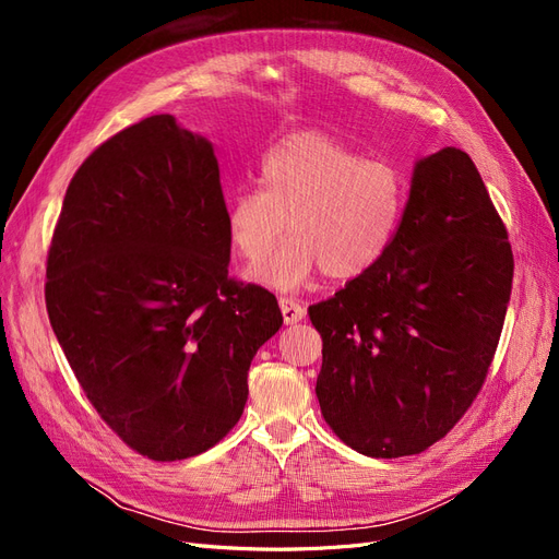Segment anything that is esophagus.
<instances>
[{
    "instance_id": "obj_1",
    "label": "esophagus",
    "mask_w": 559,
    "mask_h": 559,
    "mask_svg": "<svg viewBox=\"0 0 559 559\" xmlns=\"http://www.w3.org/2000/svg\"><path fill=\"white\" fill-rule=\"evenodd\" d=\"M280 310H282V317H284V324H296V321L306 317V308H302L298 300H294L289 296L280 298Z\"/></svg>"
}]
</instances>
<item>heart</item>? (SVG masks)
I'll return each mask as SVG.
<instances>
[{
	"label": "heart",
	"instance_id": "heart-1",
	"mask_svg": "<svg viewBox=\"0 0 559 559\" xmlns=\"http://www.w3.org/2000/svg\"><path fill=\"white\" fill-rule=\"evenodd\" d=\"M257 189L226 200L230 245L249 263L263 261L284 228L292 238L251 277L282 292L298 289L324 270L331 280H354L373 270L392 249L405 207L408 177L384 158L324 132H296L267 148Z\"/></svg>",
	"mask_w": 559,
	"mask_h": 559
}]
</instances>
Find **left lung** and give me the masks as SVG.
<instances>
[{"label": "left lung", "mask_w": 559, "mask_h": 559, "mask_svg": "<svg viewBox=\"0 0 559 559\" xmlns=\"http://www.w3.org/2000/svg\"><path fill=\"white\" fill-rule=\"evenodd\" d=\"M511 284L509 233L468 154L445 146L417 160L386 257L308 308L333 433L378 460L441 441L487 378Z\"/></svg>", "instance_id": "8db88e82"}]
</instances>
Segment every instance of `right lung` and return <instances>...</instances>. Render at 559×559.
Segmentation results:
<instances>
[{
  "instance_id": "obj_1",
  "label": "right lung",
  "mask_w": 559,
  "mask_h": 559,
  "mask_svg": "<svg viewBox=\"0 0 559 559\" xmlns=\"http://www.w3.org/2000/svg\"><path fill=\"white\" fill-rule=\"evenodd\" d=\"M212 144L158 114L81 163L46 259V310L93 408L154 462L210 450L238 425L277 298L228 277Z\"/></svg>"
}]
</instances>
